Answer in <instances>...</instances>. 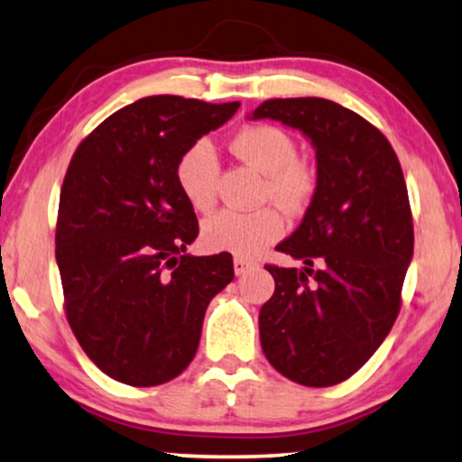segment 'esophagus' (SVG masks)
I'll return each instance as SVG.
<instances>
[{
    "instance_id": "obj_1",
    "label": "esophagus",
    "mask_w": 462,
    "mask_h": 462,
    "mask_svg": "<svg viewBox=\"0 0 462 462\" xmlns=\"http://www.w3.org/2000/svg\"><path fill=\"white\" fill-rule=\"evenodd\" d=\"M253 268H254V263L248 262V259H244V257H236V259H233V270H236L237 276L246 274L248 270H253Z\"/></svg>"
}]
</instances>
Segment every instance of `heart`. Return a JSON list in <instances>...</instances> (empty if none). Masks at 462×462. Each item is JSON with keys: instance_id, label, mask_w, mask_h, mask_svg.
<instances>
[{"instance_id": "1", "label": "heart", "mask_w": 462, "mask_h": 462, "mask_svg": "<svg viewBox=\"0 0 462 462\" xmlns=\"http://www.w3.org/2000/svg\"><path fill=\"white\" fill-rule=\"evenodd\" d=\"M233 151L265 175V197L285 209L307 203L316 188L311 168L298 162V146L290 134L274 125H254L233 138ZM220 160L208 138L192 143L179 157L175 177L181 194L197 211H208L216 200ZM285 233L283 216L274 208L254 211L222 209L209 216L200 229L208 251L253 259Z\"/></svg>"}]
</instances>
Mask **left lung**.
Listing matches in <instances>:
<instances>
[{"mask_svg": "<svg viewBox=\"0 0 462 462\" xmlns=\"http://www.w3.org/2000/svg\"><path fill=\"white\" fill-rule=\"evenodd\" d=\"M248 118L298 129L316 149V192L298 229L276 246L305 268L265 265L276 287L259 311V339L285 378L330 387L363 367L398 318L413 259L402 168L374 125L335 101L270 99Z\"/></svg>", "mask_w": 462, "mask_h": 462, "instance_id": "8db88e82", "label": "left lung"}]
</instances>
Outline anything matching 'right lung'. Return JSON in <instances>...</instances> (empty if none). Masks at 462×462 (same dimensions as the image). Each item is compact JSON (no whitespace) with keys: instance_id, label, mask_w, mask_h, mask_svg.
Wrapping results in <instances>:
<instances>
[{"instance_id":"1","label":"right lung","mask_w":462,"mask_h":462,"mask_svg":"<svg viewBox=\"0 0 462 462\" xmlns=\"http://www.w3.org/2000/svg\"><path fill=\"white\" fill-rule=\"evenodd\" d=\"M237 107L144 97L107 116L70 160L56 229L67 318L114 381L153 387L179 376L197 355L211 298L233 281L229 253H186L199 220L175 168Z\"/></svg>"}]
</instances>
